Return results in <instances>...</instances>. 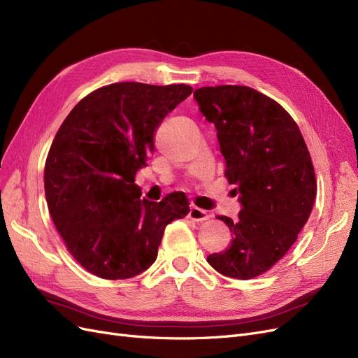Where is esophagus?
Instances as JSON below:
<instances>
[{
    "label": "esophagus",
    "mask_w": 358,
    "mask_h": 358,
    "mask_svg": "<svg viewBox=\"0 0 358 358\" xmlns=\"http://www.w3.org/2000/svg\"><path fill=\"white\" fill-rule=\"evenodd\" d=\"M209 216L210 215L208 212L200 209V208H196V206H192L188 212V218L192 221H206V220H209Z\"/></svg>",
    "instance_id": "1"
}]
</instances>
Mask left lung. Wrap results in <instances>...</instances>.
<instances>
[{"instance_id":"left-lung-1","label":"left lung","mask_w":358,"mask_h":358,"mask_svg":"<svg viewBox=\"0 0 358 358\" xmlns=\"http://www.w3.org/2000/svg\"><path fill=\"white\" fill-rule=\"evenodd\" d=\"M215 125L225 176L239 196V218L221 216L231 245L208 257L224 276L252 279L276 264L297 241L317 196L312 159L297 124L282 106L248 86L194 91Z\"/></svg>"}]
</instances>
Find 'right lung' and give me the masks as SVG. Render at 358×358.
I'll return each instance as SVG.
<instances>
[{
	"instance_id": "obj_1",
	"label": "right lung",
	"mask_w": 358,
	"mask_h": 358,
	"mask_svg": "<svg viewBox=\"0 0 358 358\" xmlns=\"http://www.w3.org/2000/svg\"><path fill=\"white\" fill-rule=\"evenodd\" d=\"M188 85L122 82L74 106L45 166L50 216L70 254L90 273L128 279L155 263L167 224L189 212L185 196L149 201L134 180L155 150L164 117L189 96Z\"/></svg>"
}]
</instances>
